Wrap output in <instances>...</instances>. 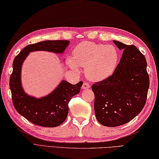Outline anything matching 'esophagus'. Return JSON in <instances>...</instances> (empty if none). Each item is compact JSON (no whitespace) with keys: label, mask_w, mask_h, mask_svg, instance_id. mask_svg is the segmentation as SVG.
Returning <instances> with one entry per match:
<instances>
[{"label":"esophagus","mask_w":159,"mask_h":159,"mask_svg":"<svg viewBox=\"0 0 159 159\" xmlns=\"http://www.w3.org/2000/svg\"><path fill=\"white\" fill-rule=\"evenodd\" d=\"M90 84H89L88 83H87V82H84V84H83V85H82V88L83 89H88L89 88H90Z\"/></svg>","instance_id":"esophagus-1"}]
</instances>
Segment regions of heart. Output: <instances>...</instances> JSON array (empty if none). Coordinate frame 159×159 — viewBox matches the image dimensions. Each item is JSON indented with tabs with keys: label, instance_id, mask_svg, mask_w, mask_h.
<instances>
[{
	"label": "heart",
	"instance_id": "b5f03b06",
	"mask_svg": "<svg viewBox=\"0 0 159 159\" xmlns=\"http://www.w3.org/2000/svg\"><path fill=\"white\" fill-rule=\"evenodd\" d=\"M119 52L113 45L83 42L75 46L73 59L67 63L73 70L79 71L78 66L86 68V75L92 81H100L110 76L117 66Z\"/></svg>",
	"mask_w": 159,
	"mask_h": 159
}]
</instances>
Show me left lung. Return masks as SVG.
Listing matches in <instances>:
<instances>
[{"instance_id":"1","label":"left lung","mask_w":159,"mask_h":159,"mask_svg":"<svg viewBox=\"0 0 159 159\" xmlns=\"http://www.w3.org/2000/svg\"><path fill=\"white\" fill-rule=\"evenodd\" d=\"M113 42L123 50L121 59L113 74L92 86L96 117L107 127L125 124L136 117L145 106L150 85L144 55L134 45Z\"/></svg>"}]
</instances>
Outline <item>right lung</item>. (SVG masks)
Here are the masks:
<instances>
[{"label": "right lung", "mask_w": 159, "mask_h": 159, "mask_svg": "<svg viewBox=\"0 0 159 159\" xmlns=\"http://www.w3.org/2000/svg\"><path fill=\"white\" fill-rule=\"evenodd\" d=\"M68 40H46L30 44L15 57L9 86L13 104L18 113L35 125L53 127L62 124L66 119L68 104L73 96L78 94L83 82L73 85L62 81L58 87L48 96L36 98L27 95L21 84V69L23 62L30 52L46 50L56 53L63 52L69 44Z\"/></svg>", "instance_id": "add662e5"}]
</instances>
